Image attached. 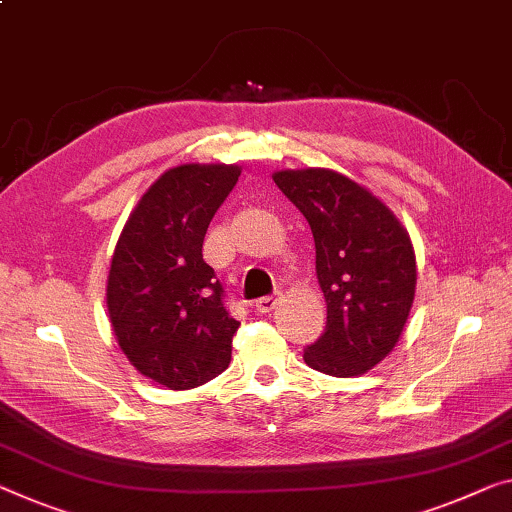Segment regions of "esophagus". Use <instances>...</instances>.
<instances>
[{"label": "esophagus", "mask_w": 512, "mask_h": 512, "mask_svg": "<svg viewBox=\"0 0 512 512\" xmlns=\"http://www.w3.org/2000/svg\"><path fill=\"white\" fill-rule=\"evenodd\" d=\"M277 304H279V293L277 295H265V297H261V300L254 302V309L258 313H270Z\"/></svg>", "instance_id": "34e87169"}]
</instances>
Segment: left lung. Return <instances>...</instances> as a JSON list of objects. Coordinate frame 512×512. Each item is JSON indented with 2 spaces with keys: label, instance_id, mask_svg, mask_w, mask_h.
I'll return each mask as SVG.
<instances>
[{
  "label": "left lung",
  "instance_id": "1",
  "mask_svg": "<svg viewBox=\"0 0 512 512\" xmlns=\"http://www.w3.org/2000/svg\"><path fill=\"white\" fill-rule=\"evenodd\" d=\"M316 240V272L327 325L304 361L320 373H366L398 343L410 316L416 261L393 212L355 180L327 169L272 176Z\"/></svg>",
  "mask_w": 512,
  "mask_h": 512
}]
</instances>
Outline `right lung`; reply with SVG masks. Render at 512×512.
<instances>
[{"label":"right lung","instance_id":"add662e5","mask_svg":"<svg viewBox=\"0 0 512 512\" xmlns=\"http://www.w3.org/2000/svg\"><path fill=\"white\" fill-rule=\"evenodd\" d=\"M226 164H180L141 196L114 249L107 306L114 334L141 375L194 389L226 371L240 322L203 261L210 219L238 183Z\"/></svg>","mask_w":512,"mask_h":512}]
</instances>
